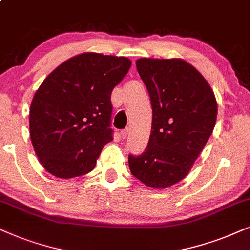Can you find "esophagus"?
<instances>
[{"label": "esophagus", "mask_w": 250, "mask_h": 250, "mask_svg": "<svg viewBox=\"0 0 250 250\" xmlns=\"http://www.w3.org/2000/svg\"><path fill=\"white\" fill-rule=\"evenodd\" d=\"M128 134H129V129H123V130L121 131V138L122 139H125V138H127V136H128Z\"/></svg>", "instance_id": "1"}]
</instances>
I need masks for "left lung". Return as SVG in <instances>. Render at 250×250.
Returning <instances> with one entry per match:
<instances>
[{"mask_svg":"<svg viewBox=\"0 0 250 250\" xmlns=\"http://www.w3.org/2000/svg\"><path fill=\"white\" fill-rule=\"evenodd\" d=\"M136 67L152 103V129L142 155H129L131 174L151 188L188 175L214 130L217 102L210 84L182 58H141Z\"/></svg>","mask_w":250,"mask_h":250,"instance_id":"8db88e82","label":"left lung"}]
</instances>
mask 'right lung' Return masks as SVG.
I'll list each match as a JSON object with an SVG mask.
<instances>
[{"mask_svg":"<svg viewBox=\"0 0 250 250\" xmlns=\"http://www.w3.org/2000/svg\"><path fill=\"white\" fill-rule=\"evenodd\" d=\"M127 57L83 52L55 68L29 108V136L40 164L55 177L90 172L113 141L111 94L127 74Z\"/></svg>","mask_w":250,"mask_h":250,"instance_id":"1","label":"right lung"}]
</instances>
